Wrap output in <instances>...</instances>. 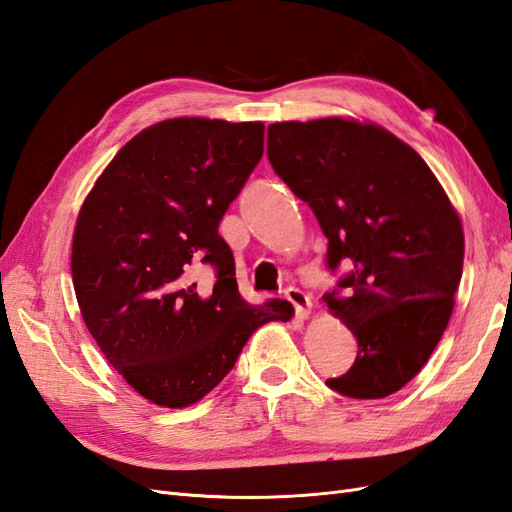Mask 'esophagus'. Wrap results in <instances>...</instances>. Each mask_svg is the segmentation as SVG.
<instances>
[{
	"label": "esophagus",
	"mask_w": 512,
	"mask_h": 512,
	"mask_svg": "<svg viewBox=\"0 0 512 512\" xmlns=\"http://www.w3.org/2000/svg\"><path fill=\"white\" fill-rule=\"evenodd\" d=\"M286 299L294 305V314H297L299 320H305L309 316V312H312V299H309V294L290 286L286 290Z\"/></svg>",
	"instance_id": "obj_1"
}]
</instances>
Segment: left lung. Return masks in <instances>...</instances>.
<instances>
[{
  "mask_svg": "<svg viewBox=\"0 0 512 512\" xmlns=\"http://www.w3.org/2000/svg\"><path fill=\"white\" fill-rule=\"evenodd\" d=\"M267 156L314 211L331 271H350L324 294L359 352L329 389L382 399L427 363L453 314L463 230L418 153L374 123L327 117L271 123Z\"/></svg>",
  "mask_w": 512,
  "mask_h": 512,
  "instance_id": "8db88e82",
  "label": "left lung"
}]
</instances>
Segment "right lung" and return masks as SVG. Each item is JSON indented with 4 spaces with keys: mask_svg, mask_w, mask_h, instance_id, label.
Listing matches in <instances>:
<instances>
[{
    "mask_svg": "<svg viewBox=\"0 0 512 512\" xmlns=\"http://www.w3.org/2000/svg\"><path fill=\"white\" fill-rule=\"evenodd\" d=\"M262 145L260 121H160L121 147L81 207L76 301L106 361L151 404H196L258 327L292 318L288 301L241 297L235 258L218 232ZM203 264L216 282L200 291L193 275Z\"/></svg>",
    "mask_w": 512,
    "mask_h": 512,
    "instance_id": "right-lung-1",
    "label": "right lung"
}]
</instances>
